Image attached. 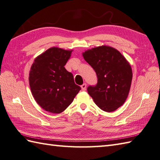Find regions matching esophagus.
<instances>
[{
	"label": "esophagus",
	"mask_w": 160,
	"mask_h": 160,
	"mask_svg": "<svg viewBox=\"0 0 160 160\" xmlns=\"http://www.w3.org/2000/svg\"><path fill=\"white\" fill-rule=\"evenodd\" d=\"M81 89H82L83 91H85L86 90V87H87V85L86 83H83V85H81Z\"/></svg>",
	"instance_id": "1"
}]
</instances>
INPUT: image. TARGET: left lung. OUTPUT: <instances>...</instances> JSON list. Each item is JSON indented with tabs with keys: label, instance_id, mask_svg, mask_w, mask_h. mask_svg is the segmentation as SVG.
Returning <instances> with one entry per match:
<instances>
[{
	"label": "left lung",
	"instance_id": "left-lung-1",
	"mask_svg": "<svg viewBox=\"0 0 160 160\" xmlns=\"http://www.w3.org/2000/svg\"><path fill=\"white\" fill-rule=\"evenodd\" d=\"M83 56L97 77V83L88 87V94L102 110L115 111L129 92L132 70L129 62L118 51L107 46L86 51Z\"/></svg>",
	"mask_w": 160,
	"mask_h": 160
}]
</instances>
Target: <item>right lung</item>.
I'll list each match as a JSON object with an SVG mask.
<instances>
[{
	"label": "right lung",
	"instance_id": "1",
	"mask_svg": "<svg viewBox=\"0 0 160 160\" xmlns=\"http://www.w3.org/2000/svg\"><path fill=\"white\" fill-rule=\"evenodd\" d=\"M72 51L52 47L34 60L29 85L35 100L46 111L59 113L68 107L81 90L72 74L64 68Z\"/></svg>",
	"mask_w": 160,
	"mask_h": 160
}]
</instances>
